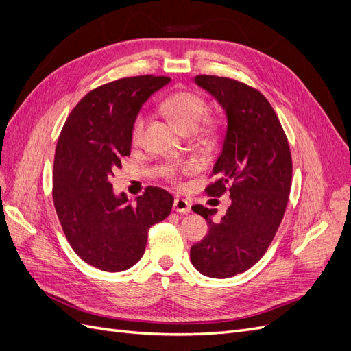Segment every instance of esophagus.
I'll return each instance as SVG.
<instances>
[{
  "instance_id": "1",
  "label": "esophagus",
  "mask_w": 351,
  "mask_h": 351,
  "mask_svg": "<svg viewBox=\"0 0 351 351\" xmlns=\"http://www.w3.org/2000/svg\"><path fill=\"white\" fill-rule=\"evenodd\" d=\"M173 209H174L176 212H180V214H189V212H190V204H189L187 200L178 197V199L174 200Z\"/></svg>"
}]
</instances>
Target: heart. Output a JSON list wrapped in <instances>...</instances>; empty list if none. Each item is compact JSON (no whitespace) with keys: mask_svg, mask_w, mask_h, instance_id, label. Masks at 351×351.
I'll list each match as a JSON object with an SVG mask.
<instances>
[{"mask_svg":"<svg viewBox=\"0 0 351 351\" xmlns=\"http://www.w3.org/2000/svg\"><path fill=\"white\" fill-rule=\"evenodd\" d=\"M159 110L171 121L177 129L190 134L202 132L209 134L215 130V123L208 115V102L199 93L190 90H176L167 97L159 104ZM145 130V117L137 115L133 125L130 137L133 143H139L142 141ZM196 169L195 162L184 164H168L162 168V174L169 182L178 184V174H190Z\"/></svg>","mask_w":351,"mask_h":351,"instance_id":"1","label":"heart"}]
</instances>
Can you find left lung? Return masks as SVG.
<instances>
[{
	"mask_svg": "<svg viewBox=\"0 0 351 351\" xmlns=\"http://www.w3.org/2000/svg\"><path fill=\"white\" fill-rule=\"evenodd\" d=\"M195 82L227 114L222 151L212 169L209 196L230 192L231 205L221 221L215 209H192L208 221L205 239L193 244V267L210 278H230L252 268L268 250L289 204L293 162L289 141L268 99L249 84L199 74Z\"/></svg>",
	"mask_w": 351,
	"mask_h": 351,
	"instance_id": "obj_1",
	"label": "left lung"
}]
</instances>
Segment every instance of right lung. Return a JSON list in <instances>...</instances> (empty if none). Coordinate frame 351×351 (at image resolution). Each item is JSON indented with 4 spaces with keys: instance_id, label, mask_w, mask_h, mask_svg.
Returning a JSON list of instances; mask_svg holds the SVG:
<instances>
[{
    "instance_id": "right-lung-1",
    "label": "right lung",
    "mask_w": 351,
    "mask_h": 351,
    "mask_svg": "<svg viewBox=\"0 0 351 351\" xmlns=\"http://www.w3.org/2000/svg\"><path fill=\"white\" fill-rule=\"evenodd\" d=\"M171 82L134 76L105 83L77 102L60 133L52 197L62 231L77 256L107 272L132 268L143 256L147 231L171 212L174 197L159 187L129 204L110 183L130 155L132 125L142 104Z\"/></svg>"
}]
</instances>
